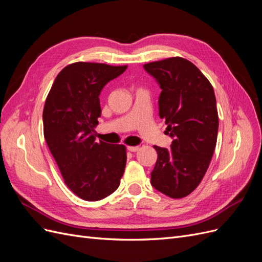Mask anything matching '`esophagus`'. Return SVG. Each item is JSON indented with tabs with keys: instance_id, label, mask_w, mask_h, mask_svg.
I'll use <instances>...</instances> for the list:
<instances>
[{
	"instance_id": "1",
	"label": "esophagus",
	"mask_w": 262,
	"mask_h": 262,
	"mask_svg": "<svg viewBox=\"0 0 262 262\" xmlns=\"http://www.w3.org/2000/svg\"><path fill=\"white\" fill-rule=\"evenodd\" d=\"M126 148H128V150H130V152H137L140 147L139 146H128Z\"/></svg>"
}]
</instances>
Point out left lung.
Wrapping results in <instances>:
<instances>
[{
	"instance_id": "1",
	"label": "left lung",
	"mask_w": 262,
	"mask_h": 262,
	"mask_svg": "<svg viewBox=\"0 0 262 262\" xmlns=\"http://www.w3.org/2000/svg\"><path fill=\"white\" fill-rule=\"evenodd\" d=\"M143 68L162 90L158 115L172 139L168 149L154 146L157 161L150 172V184L160 192L179 199L200 184L215 149V94L208 78L186 59L169 58Z\"/></svg>"
}]
</instances>
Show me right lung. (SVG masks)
I'll list each match as a JSON object with an SVG mask.
<instances>
[{"mask_svg":"<svg viewBox=\"0 0 262 262\" xmlns=\"http://www.w3.org/2000/svg\"><path fill=\"white\" fill-rule=\"evenodd\" d=\"M126 66L76 62L55 77L43 108V134L66 185L85 201H98L120 185L124 145L96 142L100 93Z\"/></svg>","mask_w":262,"mask_h":262,"instance_id":"right-lung-1","label":"right lung"}]
</instances>
